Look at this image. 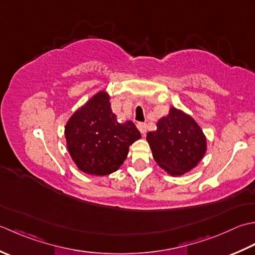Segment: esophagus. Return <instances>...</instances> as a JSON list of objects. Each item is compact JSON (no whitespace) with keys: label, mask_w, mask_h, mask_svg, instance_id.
<instances>
[{"label":"esophagus","mask_w":255,"mask_h":255,"mask_svg":"<svg viewBox=\"0 0 255 255\" xmlns=\"http://www.w3.org/2000/svg\"><path fill=\"white\" fill-rule=\"evenodd\" d=\"M137 128L139 129V132H141L143 135H145V133H146V123L138 122L137 123Z\"/></svg>","instance_id":"1"}]
</instances>
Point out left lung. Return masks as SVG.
<instances>
[{"instance_id":"obj_1","label":"left lung","mask_w":255,"mask_h":255,"mask_svg":"<svg viewBox=\"0 0 255 255\" xmlns=\"http://www.w3.org/2000/svg\"><path fill=\"white\" fill-rule=\"evenodd\" d=\"M146 139L155 162L174 177L195 168L207 152L206 135L198 123L175 107L159 119L156 129L148 132Z\"/></svg>"}]
</instances>
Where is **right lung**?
Listing matches in <instances>:
<instances>
[{"instance_id":"right-lung-1","label":"right lung","mask_w":255,"mask_h":255,"mask_svg":"<svg viewBox=\"0 0 255 255\" xmlns=\"http://www.w3.org/2000/svg\"><path fill=\"white\" fill-rule=\"evenodd\" d=\"M65 136L79 170L91 176H106L121 167L129 145L141 138V133L132 121L118 122L110 96L101 90L69 118Z\"/></svg>"}]
</instances>
